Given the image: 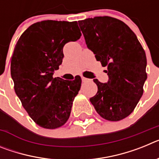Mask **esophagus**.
<instances>
[{
    "label": "esophagus",
    "instance_id": "obj_1",
    "mask_svg": "<svg viewBox=\"0 0 159 159\" xmlns=\"http://www.w3.org/2000/svg\"><path fill=\"white\" fill-rule=\"evenodd\" d=\"M82 81L84 83H86V82H88V81H90V80L88 78H85V77H82Z\"/></svg>",
    "mask_w": 159,
    "mask_h": 159
}]
</instances>
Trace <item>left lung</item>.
Returning a JSON list of instances; mask_svg holds the SVG:
<instances>
[{
  "mask_svg": "<svg viewBox=\"0 0 159 159\" xmlns=\"http://www.w3.org/2000/svg\"><path fill=\"white\" fill-rule=\"evenodd\" d=\"M79 25L87 47L107 67L108 81L93 80L98 92L90 101L103 119L121 120L134 111L143 95L147 78L145 51L133 31L116 18L95 16Z\"/></svg>",
  "mask_w": 159,
  "mask_h": 159,
  "instance_id": "8db88e82",
  "label": "left lung"
}]
</instances>
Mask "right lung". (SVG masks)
I'll return each instance as SVG.
<instances>
[{
  "instance_id": "1",
  "label": "right lung",
  "mask_w": 159,
  "mask_h": 159,
  "mask_svg": "<svg viewBox=\"0 0 159 159\" xmlns=\"http://www.w3.org/2000/svg\"><path fill=\"white\" fill-rule=\"evenodd\" d=\"M80 36L76 21L43 20L28 28L16 43L11 60L14 89L40 127L56 129L69 118L81 78L68 81L53 74L62 64L64 44Z\"/></svg>"
}]
</instances>
